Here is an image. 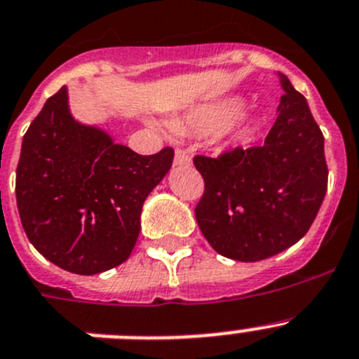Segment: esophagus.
<instances>
[{"mask_svg":"<svg viewBox=\"0 0 359 359\" xmlns=\"http://www.w3.org/2000/svg\"><path fill=\"white\" fill-rule=\"evenodd\" d=\"M191 161H192V156L189 150L176 149V154H174V165H189Z\"/></svg>","mask_w":359,"mask_h":359,"instance_id":"1","label":"esophagus"}]
</instances>
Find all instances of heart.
Here are the masks:
<instances>
[{
	"instance_id": "obj_1",
	"label": "heart",
	"mask_w": 359,
	"mask_h": 359,
	"mask_svg": "<svg viewBox=\"0 0 359 359\" xmlns=\"http://www.w3.org/2000/svg\"><path fill=\"white\" fill-rule=\"evenodd\" d=\"M241 107H243V101L236 96L214 101L192 112L187 118L185 128H191L198 134H214L225 128L226 125H231L236 116L241 112Z\"/></svg>"
}]
</instances>
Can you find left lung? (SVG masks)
I'll use <instances>...</instances> for the list:
<instances>
[{"label":"left lung","instance_id":"left-lung-1","mask_svg":"<svg viewBox=\"0 0 359 359\" xmlns=\"http://www.w3.org/2000/svg\"><path fill=\"white\" fill-rule=\"evenodd\" d=\"M278 76L285 94L262 147L194 158L205 180L198 225L217 254L236 262H259L298 243L327 192L323 134L307 100Z\"/></svg>","mask_w":359,"mask_h":359}]
</instances>
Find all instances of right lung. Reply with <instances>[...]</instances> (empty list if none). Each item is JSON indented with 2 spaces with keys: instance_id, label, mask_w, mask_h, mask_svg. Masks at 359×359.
I'll use <instances>...</instances> for the list:
<instances>
[{
  "instance_id": "right-lung-1",
  "label": "right lung",
  "mask_w": 359,
  "mask_h": 359,
  "mask_svg": "<svg viewBox=\"0 0 359 359\" xmlns=\"http://www.w3.org/2000/svg\"><path fill=\"white\" fill-rule=\"evenodd\" d=\"M174 150L140 156L94 125L79 123L61 87L21 143L16 201L21 225L41 256L92 276L127 262L147 196L170 170Z\"/></svg>"
}]
</instances>
